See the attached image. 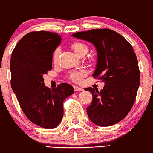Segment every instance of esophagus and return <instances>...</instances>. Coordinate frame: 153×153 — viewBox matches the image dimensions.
I'll return each mask as SVG.
<instances>
[{"mask_svg": "<svg viewBox=\"0 0 153 153\" xmlns=\"http://www.w3.org/2000/svg\"><path fill=\"white\" fill-rule=\"evenodd\" d=\"M74 91H82V90H83L82 88H79V87H77V86H74Z\"/></svg>", "mask_w": 153, "mask_h": 153, "instance_id": "34e87169", "label": "esophagus"}]
</instances>
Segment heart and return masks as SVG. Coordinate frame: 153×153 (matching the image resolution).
<instances>
[{
	"mask_svg": "<svg viewBox=\"0 0 153 153\" xmlns=\"http://www.w3.org/2000/svg\"><path fill=\"white\" fill-rule=\"evenodd\" d=\"M71 48L72 50L74 51L75 53L77 55H85V54L88 52V46L85 44L82 43V42H74L71 44ZM59 49H57L55 51L53 55V60H56L57 58V56L59 55ZM85 71L83 70H79L76 71H73L71 73H70L69 74V78L72 80L73 82H79L82 80V78L85 75Z\"/></svg>",
	"mask_w": 153,
	"mask_h": 153,
	"instance_id": "heart-1",
	"label": "heart"
}]
</instances>
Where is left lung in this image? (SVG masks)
<instances>
[{"instance_id":"obj_1","label":"left lung","mask_w":153,"mask_h":153,"mask_svg":"<svg viewBox=\"0 0 153 153\" xmlns=\"http://www.w3.org/2000/svg\"><path fill=\"white\" fill-rule=\"evenodd\" d=\"M71 36L92 43L97 51L93 76L105 84L101 91L85 88L93 95L87 108L90 120L98 126H110L128 114L139 87L140 72L132 46L124 37L110 29H93Z\"/></svg>"}]
</instances>
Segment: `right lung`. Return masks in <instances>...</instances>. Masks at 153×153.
Here are the masks:
<instances>
[{"label": "right lung", "instance_id": "obj_1", "mask_svg": "<svg viewBox=\"0 0 153 153\" xmlns=\"http://www.w3.org/2000/svg\"><path fill=\"white\" fill-rule=\"evenodd\" d=\"M55 33H28L19 41L11 54V85L25 116L46 129L56 128L63 119V101L74 88L62 83L51 90L43 75L52 68V55L61 42Z\"/></svg>", "mask_w": 153, "mask_h": 153}]
</instances>
